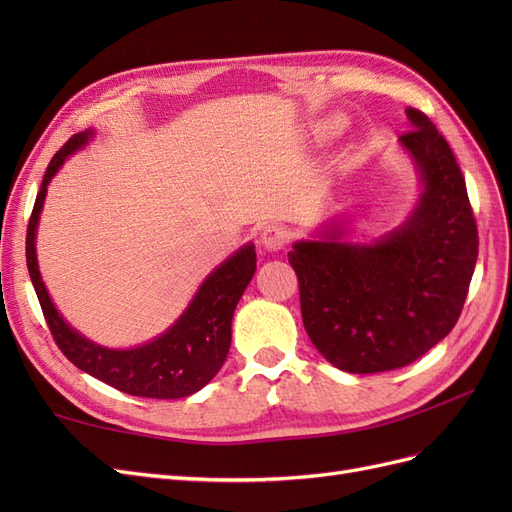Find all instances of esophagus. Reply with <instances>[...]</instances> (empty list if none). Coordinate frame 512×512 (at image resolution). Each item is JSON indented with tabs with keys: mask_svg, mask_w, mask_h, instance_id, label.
I'll return each mask as SVG.
<instances>
[{
	"mask_svg": "<svg viewBox=\"0 0 512 512\" xmlns=\"http://www.w3.org/2000/svg\"><path fill=\"white\" fill-rule=\"evenodd\" d=\"M288 239H290V232L284 226H277V224L267 226L260 235L262 247H265V250H269V252L282 250V247L288 243Z\"/></svg>",
	"mask_w": 512,
	"mask_h": 512,
	"instance_id": "1",
	"label": "esophagus"
}]
</instances>
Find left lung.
Here are the masks:
<instances>
[{
    "instance_id": "obj_1",
    "label": "left lung",
    "mask_w": 512,
    "mask_h": 512,
    "mask_svg": "<svg viewBox=\"0 0 512 512\" xmlns=\"http://www.w3.org/2000/svg\"><path fill=\"white\" fill-rule=\"evenodd\" d=\"M399 136L421 173L423 194L408 222L371 245L297 241L301 316L318 352L350 374L406 367L459 320L478 256L466 179L446 138L416 108Z\"/></svg>"
}]
</instances>
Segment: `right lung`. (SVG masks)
Here are the masks:
<instances>
[{"label":"right lung","instance_id":"right-lung-1","mask_svg":"<svg viewBox=\"0 0 512 512\" xmlns=\"http://www.w3.org/2000/svg\"><path fill=\"white\" fill-rule=\"evenodd\" d=\"M91 138V132L74 134L46 166V173L36 196L32 218L27 224L25 256L32 284L36 288L42 314L59 350L76 367L87 371L117 391L134 397L179 399L188 397L222 369L232 337V314L256 271L254 243L243 245L239 252L215 269L181 318L149 344L130 350H111L89 342L79 331L59 316L38 271L36 228L44 205L46 185L55 177L61 164Z\"/></svg>","mask_w":512,"mask_h":512}]
</instances>
